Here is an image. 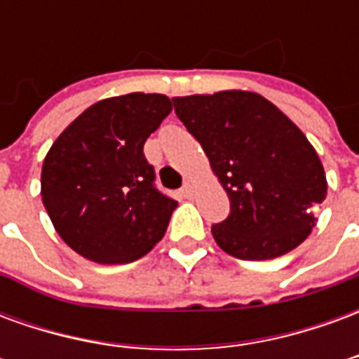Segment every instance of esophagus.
<instances>
[{"mask_svg":"<svg viewBox=\"0 0 359 359\" xmlns=\"http://www.w3.org/2000/svg\"><path fill=\"white\" fill-rule=\"evenodd\" d=\"M180 192H182L184 198H192V196H194V184H192L190 180H187V182L182 184V190H180Z\"/></svg>","mask_w":359,"mask_h":359,"instance_id":"esophagus-1","label":"esophagus"}]
</instances>
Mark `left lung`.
<instances>
[{
    "mask_svg": "<svg viewBox=\"0 0 359 359\" xmlns=\"http://www.w3.org/2000/svg\"><path fill=\"white\" fill-rule=\"evenodd\" d=\"M172 103L231 200L229 217L211 226L219 248L259 262L306 241L327 179L300 128L256 92L226 90L172 97Z\"/></svg>",
    "mask_w": 359,
    "mask_h": 359,
    "instance_id": "8db88e82",
    "label": "left lung"
}]
</instances>
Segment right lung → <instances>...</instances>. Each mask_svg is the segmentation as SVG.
<instances>
[{
  "instance_id": "right-lung-1",
  "label": "right lung",
  "mask_w": 359,
  "mask_h": 359,
  "mask_svg": "<svg viewBox=\"0 0 359 359\" xmlns=\"http://www.w3.org/2000/svg\"><path fill=\"white\" fill-rule=\"evenodd\" d=\"M172 111L163 94L107 97L67 126L42 165V202L67 246L95 264H130L163 238L179 203L144 156Z\"/></svg>"
}]
</instances>
